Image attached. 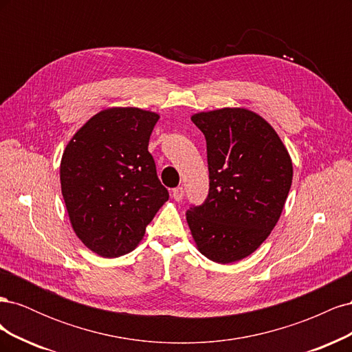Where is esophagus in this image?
I'll list each match as a JSON object with an SVG mask.
<instances>
[{
    "label": "esophagus",
    "mask_w": 352,
    "mask_h": 352,
    "mask_svg": "<svg viewBox=\"0 0 352 352\" xmlns=\"http://www.w3.org/2000/svg\"><path fill=\"white\" fill-rule=\"evenodd\" d=\"M184 195H185V189L182 186H177L172 190V197L175 201H180L184 198Z\"/></svg>",
    "instance_id": "esophagus-1"
}]
</instances>
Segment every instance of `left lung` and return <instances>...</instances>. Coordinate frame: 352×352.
Listing matches in <instances>:
<instances>
[{
	"label": "left lung",
	"instance_id": "obj_1",
	"mask_svg": "<svg viewBox=\"0 0 352 352\" xmlns=\"http://www.w3.org/2000/svg\"><path fill=\"white\" fill-rule=\"evenodd\" d=\"M207 141L210 190L186 211L197 250L229 264L248 257L279 221L294 167L280 136L257 113L225 107L190 116Z\"/></svg>",
	"mask_w": 352,
	"mask_h": 352
}]
</instances>
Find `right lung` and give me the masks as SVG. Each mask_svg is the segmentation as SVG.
<instances>
[{"mask_svg":"<svg viewBox=\"0 0 352 352\" xmlns=\"http://www.w3.org/2000/svg\"><path fill=\"white\" fill-rule=\"evenodd\" d=\"M160 114L109 107L72 136L60 163L61 194L76 236L105 258L133 251L168 199L148 142Z\"/></svg>","mask_w":352,"mask_h":352,"instance_id":"obj_1","label":"right lung"}]
</instances>
